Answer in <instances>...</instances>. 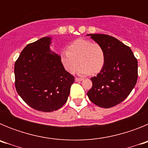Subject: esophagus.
Wrapping results in <instances>:
<instances>
[{
    "instance_id": "obj_1",
    "label": "esophagus",
    "mask_w": 148,
    "mask_h": 148,
    "mask_svg": "<svg viewBox=\"0 0 148 148\" xmlns=\"http://www.w3.org/2000/svg\"><path fill=\"white\" fill-rule=\"evenodd\" d=\"M83 80V78H75V81L77 82H82Z\"/></svg>"
}]
</instances>
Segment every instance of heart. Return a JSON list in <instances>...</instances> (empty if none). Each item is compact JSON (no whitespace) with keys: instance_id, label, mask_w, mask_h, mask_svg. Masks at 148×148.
Wrapping results in <instances>:
<instances>
[{"instance_id":"b5f03b06","label":"heart","mask_w":148,"mask_h":148,"mask_svg":"<svg viewBox=\"0 0 148 148\" xmlns=\"http://www.w3.org/2000/svg\"><path fill=\"white\" fill-rule=\"evenodd\" d=\"M59 59L65 70L74 73L78 66V75H86L100 71L105 62V53L99 44L87 39H78L69 45L67 51L60 53Z\"/></svg>"}]
</instances>
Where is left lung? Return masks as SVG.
<instances>
[{"label":"left lung","instance_id":"obj_1","mask_svg":"<svg viewBox=\"0 0 148 148\" xmlns=\"http://www.w3.org/2000/svg\"><path fill=\"white\" fill-rule=\"evenodd\" d=\"M88 36L103 48L104 65L91 78L87 92L90 100L100 108H110L122 102L134 88L138 78V62L130 48L116 38L104 34Z\"/></svg>","mask_w":148,"mask_h":148}]
</instances>
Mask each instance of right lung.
I'll return each mask as SVG.
<instances>
[{
  "mask_svg": "<svg viewBox=\"0 0 148 148\" xmlns=\"http://www.w3.org/2000/svg\"><path fill=\"white\" fill-rule=\"evenodd\" d=\"M51 40L44 37L29 44L15 64L18 95L29 107L42 112L61 108L75 80L61 65L59 55L51 51Z\"/></svg>",
  "mask_w": 148,
  "mask_h": 148,
  "instance_id": "1",
  "label": "right lung"
}]
</instances>
